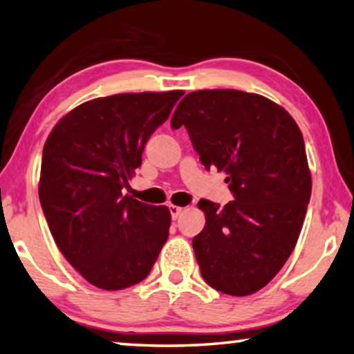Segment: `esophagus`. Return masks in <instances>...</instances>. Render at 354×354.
<instances>
[{"instance_id": "esophagus-1", "label": "esophagus", "mask_w": 354, "mask_h": 354, "mask_svg": "<svg viewBox=\"0 0 354 354\" xmlns=\"http://www.w3.org/2000/svg\"><path fill=\"white\" fill-rule=\"evenodd\" d=\"M169 211H171L172 218L176 220V218L178 217V214H180V212L183 211V207H180V206H174V204H171V206H169Z\"/></svg>"}]
</instances>
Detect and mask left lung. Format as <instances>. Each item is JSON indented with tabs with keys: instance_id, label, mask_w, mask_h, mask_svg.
Instances as JSON below:
<instances>
[{
	"instance_id": "left-lung-1",
	"label": "left lung",
	"mask_w": 354,
	"mask_h": 354,
	"mask_svg": "<svg viewBox=\"0 0 354 354\" xmlns=\"http://www.w3.org/2000/svg\"><path fill=\"white\" fill-rule=\"evenodd\" d=\"M206 169L227 174L234 201L201 199L206 225L193 250L206 283L250 295L270 283L294 250L311 196L304 136L288 111L236 89L189 92L174 111Z\"/></svg>"
}]
</instances>
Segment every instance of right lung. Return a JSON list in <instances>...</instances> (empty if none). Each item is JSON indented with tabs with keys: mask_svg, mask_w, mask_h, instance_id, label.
Returning <instances> with one entry per match:
<instances>
[{
	"mask_svg": "<svg viewBox=\"0 0 354 354\" xmlns=\"http://www.w3.org/2000/svg\"><path fill=\"white\" fill-rule=\"evenodd\" d=\"M182 95L131 92L84 102L44 143L41 207L60 252L95 288L140 283L166 244L171 211L137 201L122 188L142 165L147 140Z\"/></svg>",
	"mask_w": 354,
	"mask_h": 354,
	"instance_id": "obj_1",
	"label": "right lung"
}]
</instances>
